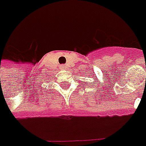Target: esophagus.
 <instances>
[{"instance_id": "obj_1", "label": "esophagus", "mask_w": 146, "mask_h": 146, "mask_svg": "<svg viewBox=\"0 0 146 146\" xmlns=\"http://www.w3.org/2000/svg\"><path fill=\"white\" fill-rule=\"evenodd\" d=\"M65 67H66L65 66H62V69H65Z\"/></svg>"}]
</instances>
